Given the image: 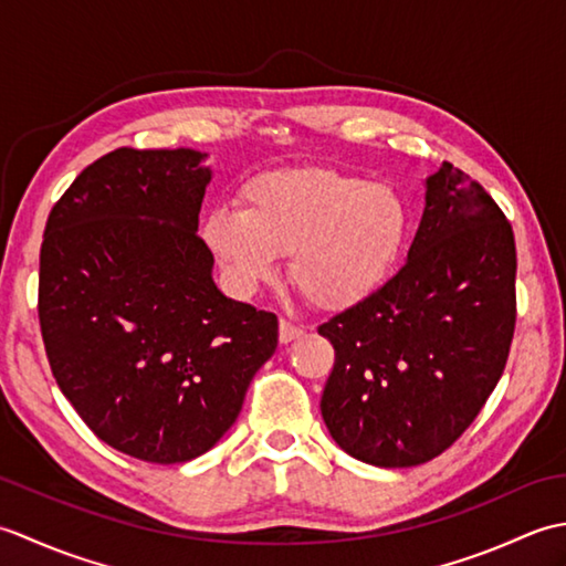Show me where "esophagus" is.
I'll return each instance as SVG.
<instances>
[{
	"instance_id": "esophagus-1",
	"label": "esophagus",
	"mask_w": 566,
	"mask_h": 566,
	"mask_svg": "<svg viewBox=\"0 0 566 566\" xmlns=\"http://www.w3.org/2000/svg\"><path fill=\"white\" fill-rule=\"evenodd\" d=\"M302 335H304L302 326H296V323H292L290 318L280 321V340L282 343H292L296 338H302Z\"/></svg>"
}]
</instances>
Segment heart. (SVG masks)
<instances>
[{"label":"heart","mask_w":566,"mask_h":566,"mask_svg":"<svg viewBox=\"0 0 566 566\" xmlns=\"http://www.w3.org/2000/svg\"><path fill=\"white\" fill-rule=\"evenodd\" d=\"M240 211L216 209L203 240L233 282L252 290L290 255V280L308 304L350 308L389 282L408 235L401 195L331 167L260 175L240 189Z\"/></svg>","instance_id":"obj_1"}]
</instances>
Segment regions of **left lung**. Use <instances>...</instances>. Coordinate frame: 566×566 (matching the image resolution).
I'll list each match as a JSON object with an SVG mask.
<instances>
[{"label":"left lung","mask_w":566,"mask_h":566,"mask_svg":"<svg viewBox=\"0 0 566 566\" xmlns=\"http://www.w3.org/2000/svg\"><path fill=\"white\" fill-rule=\"evenodd\" d=\"M515 331V240L489 191L444 163L391 280L318 333L335 350L321 413L375 467L436 460L474 423Z\"/></svg>","instance_id":"1"}]
</instances>
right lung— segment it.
I'll return each mask as SVG.
<instances>
[{"instance_id": "1", "label": "right lung", "mask_w": 566, "mask_h": 566, "mask_svg": "<svg viewBox=\"0 0 566 566\" xmlns=\"http://www.w3.org/2000/svg\"><path fill=\"white\" fill-rule=\"evenodd\" d=\"M201 158L102 155L55 201L41 245L39 323L60 391L102 442L153 464L211 450L280 338L272 311L211 280Z\"/></svg>"}]
</instances>
